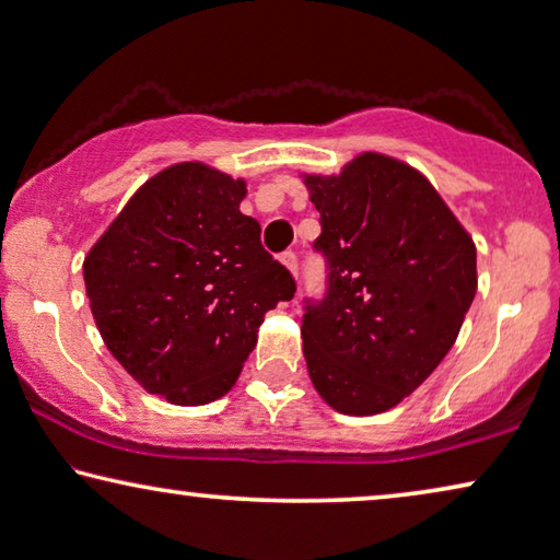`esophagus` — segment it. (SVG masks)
<instances>
[{"mask_svg":"<svg viewBox=\"0 0 560 560\" xmlns=\"http://www.w3.org/2000/svg\"><path fill=\"white\" fill-rule=\"evenodd\" d=\"M281 264L287 266L291 277H294V279L299 277V261H296V256H294V254H283V256H281Z\"/></svg>","mask_w":560,"mask_h":560,"instance_id":"1","label":"esophagus"}]
</instances>
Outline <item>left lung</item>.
<instances>
[{"mask_svg":"<svg viewBox=\"0 0 560 560\" xmlns=\"http://www.w3.org/2000/svg\"><path fill=\"white\" fill-rule=\"evenodd\" d=\"M316 211L329 296L306 312L304 360L331 410L397 407L453 349L478 291V252L435 186L385 153L299 173Z\"/></svg>","mask_w":560,"mask_h":560,"instance_id":"obj_1","label":"left lung"}]
</instances>
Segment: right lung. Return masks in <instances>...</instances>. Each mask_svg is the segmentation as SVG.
I'll list each match as a JSON object with an SVG mask.
<instances>
[{"mask_svg":"<svg viewBox=\"0 0 560 560\" xmlns=\"http://www.w3.org/2000/svg\"><path fill=\"white\" fill-rule=\"evenodd\" d=\"M246 180L200 161L140 186L105 229L82 277L105 347L150 395L198 407L226 395L264 316L296 283L241 213Z\"/></svg>","mask_w":560,"mask_h":560,"instance_id":"obj_1","label":"right lung"}]
</instances>
